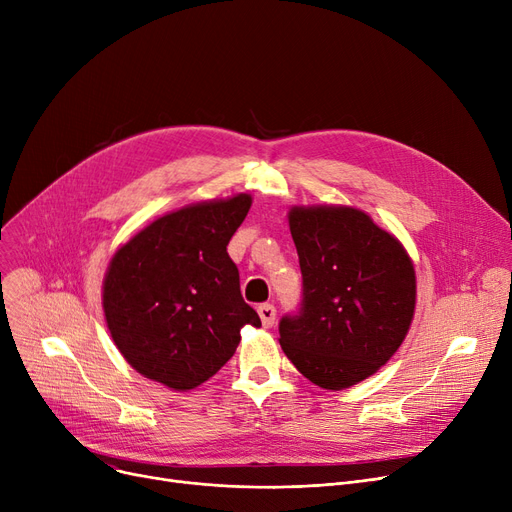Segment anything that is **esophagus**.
<instances>
[{
    "mask_svg": "<svg viewBox=\"0 0 512 512\" xmlns=\"http://www.w3.org/2000/svg\"><path fill=\"white\" fill-rule=\"evenodd\" d=\"M257 311H259L263 328H272L274 321H276V307L270 305V303H263V305H259Z\"/></svg>",
    "mask_w": 512,
    "mask_h": 512,
    "instance_id": "obj_1",
    "label": "esophagus"
}]
</instances>
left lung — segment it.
<instances>
[{
  "label": "left lung",
  "instance_id": "obj_1",
  "mask_svg": "<svg viewBox=\"0 0 512 512\" xmlns=\"http://www.w3.org/2000/svg\"><path fill=\"white\" fill-rule=\"evenodd\" d=\"M303 301L280 319V344L309 382L344 390L398 351L415 313V270L400 240L355 207L288 211Z\"/></svg>",
  "mask_w": 512,
  "mask_h": 512
}]
</instances>
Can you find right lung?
<instances>
[{"label": "right lung", "mask_w": 512, "mask_h": 512, "mask_svg": "<svg viewBox=\"0 0 512 512\" xmlns=\"http://www.w3.org/2000/svg\"><path fill=\"white\" fill-rule=\"evenodd\" d=\"M251 195L182 207L122 245L103 280V313L122 357L145 378L193 390L234 355L242 326H261L242 301L226 247Z\"/></svg>", "instance_id": "obj_1"}]
</instances>
